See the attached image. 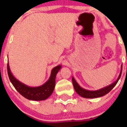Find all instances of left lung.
<instances>
[{
  "mask_svg": "<svg viewBox=\"0 0 127 127\" xmlns=\"http://www.w3.org/2000/svg\"><path fill=\"white\" fill-rule=\"evenodd\" d=\"M121 72L119 73V75L118 78L117 79L113 82L112 84L107 86V87H104V88L99 89L98 90H95V91H90V90H85V89L82 88L79 84L77 83L76 80L74 79L73 77H72V82L74 88H75V91L81 97H84L86 98H97V97H100L102 96L106 95L107 93H109L111 90L114 88V87L116 85L118 82L119 78H120L121 76L122 73V65H121Z\"/></svg>",
  "mask_w": 127,
  "mask_h": 127,
  "instance_id": "left-lung-1",
  "label": "left lung"
}]
</instances>
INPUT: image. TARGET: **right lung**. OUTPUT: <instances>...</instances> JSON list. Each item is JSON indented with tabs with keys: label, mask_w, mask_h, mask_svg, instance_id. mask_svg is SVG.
<instances>
[{
	"label": "right lung",
	"mask_w": 127,
	"mask_h": 127,
	"mask_svg": "<svg viewBox=\"0 0 127 127\" xmlns=\"http://www.w3.org/2000/svg\"><path fill=\"white\" fill-rule=\"evenodd\" d=\"M61 68L62 65H59L52 68L49 79L44 84L39 87H31L17 79L11 73L8 63L7 64L9 78L13 86L23 97L28 100L34 101L46 100L52 94L55 88L56 75Z\"/></svg>",
	"instance_id": "add662e5"
}]
</instances>
